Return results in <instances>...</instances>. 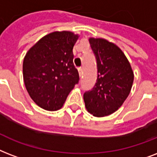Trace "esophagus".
I'll return each instance as SVG.
<instances>
[{
	"mask_svg": "<svg viewBox=\"0 0 157 157\" xmlns=\"http://www.w3.org/2000/svg\"><path fill=\"white\" fill-rule=\"evenodd\" d=\"M82 72H83V70H82V68H78V73H79L80 76H82Z\"/></svg>",
	"mask_w": 157,
	"mask_h": 157,
	"instance_id": "34e87169",
	"label": "esophagus"
}]
</instances>
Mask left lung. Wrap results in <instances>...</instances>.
I'll return each instance as SVG.
<instances>
[{
    "mask_svg": "<svg viewBox=\"0 0 157 157\" xmlns=\"http://www.w3.org/2000/svg\"><path fill=\"white\" fill-rule=\"evenodd\" d=\"M97 60L98 78L92 90L83 94L87 111L97 117L112 114L122 105L132 88L133 73L124 54L114 43L90 38Z\"/></svg>",
    "mask_w": 157,
    "mask_h": 157,
    "instance_id": "1",
    "label": "left lung"
}]
</instances>
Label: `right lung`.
<instances>
[{"label":"right lung","mask_w":157,"mask_h":157,"mask_svg":"<svg viewBox=\"0 0 157 157\" xmlns=\"http://www.w3.org/2000/svg\"><path fill=\"white\" fill-rule=\"evenodd\" d=\"M78 36L54 32L40 39L27 52L23 64L24 81L33 101L47 110H57L78 83L73 48Z\"/></svg>","instance_id":"1"}]
</instances>
